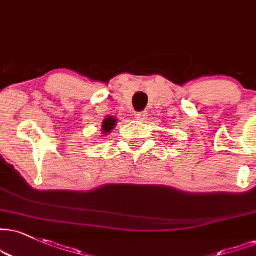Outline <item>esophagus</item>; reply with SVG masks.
Returning <instances> with one entry per match:
<instances>
[{
    "label": "esophagus",
    "instance_id": "esophagus-1",
    "mask_svg": "<svg viewBox=\"0 0 256 256\" xmlns=\"http://www.w3.org/2000/svg\"><path fill=\"white\" fill-rule=\"evenodd\" d=\"M147 118V112H135V118L138 120V121H144Z\"/></svg>",
    "mask_w": 256,
    "mask_h": 256
}]
</instances>
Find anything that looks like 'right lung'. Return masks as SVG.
Segmentation results:
<instances>
[{
	"mask_svg": "<svg viewBox=\"0 0 256 256\" xmlns=\"http://www.w3.org/2000/svg\"><path fill=\"white\" fill-rule=\"evenodd\" d=\"M115 124H116V118H114L112 116H108L106 120L103 121V124H102V130H103V134H108L109 132H112L114 128H115Z\"/></svg>",
	"mask_w": 256,
	"mask_h": 256,
	"instance_id": "obj_1",
	"label": "right lung"
}]
</instances>
